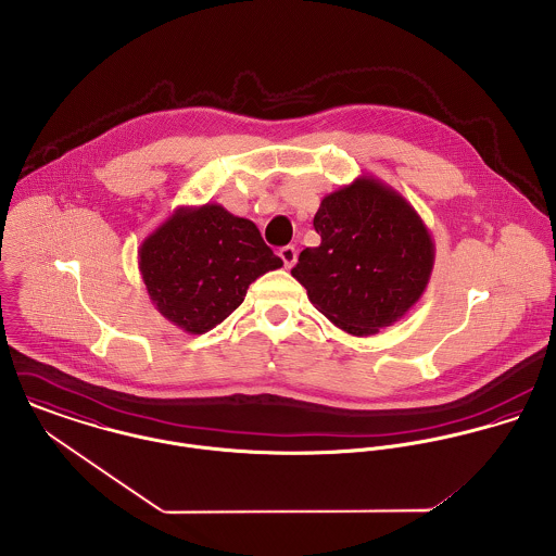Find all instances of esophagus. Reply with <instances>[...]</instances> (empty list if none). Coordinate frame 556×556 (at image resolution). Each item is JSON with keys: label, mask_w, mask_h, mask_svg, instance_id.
<instances>
[{"label": "esophagus", "mask_w": 556, "mask_h": 556, "mask_svg": "<svg viewBox=\"0 0 556 556\" xmlns=\"http://www.w3.org/2000/svg\"><path fill=\"white\" fill-rule=\"evenodd\" d=\"M280 258H282V263H285V267L287 269H291L293 265H295V261H298V250L293 248V245H285V248H280Z\"/></svg>", "instance_id": "1"}]
</instances>
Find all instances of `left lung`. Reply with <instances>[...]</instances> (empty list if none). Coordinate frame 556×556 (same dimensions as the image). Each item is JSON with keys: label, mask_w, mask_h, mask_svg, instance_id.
Returning <instances> with one entry per match:
<instances>
[{"label": "left lung", "mask_w": 556, "mask_h": 556, "mask_svg": "<svg viewBox=\"0 0 556 556\" xmlns=\"http://www.w3.org/2000/svg\"><path fill=\"white\" fill-rule=\"evenodd\" d=\"M320 245L291 269L320 315L351 336L394 325L424 295L434 241L413 205L372 175L327 194L315 216Z\"/></svg>", "instance_id": "8db88e82"}]
</instances>
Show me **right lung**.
<instances>
[{
  "instance_id": "obj_1",
  "label": "right lung",
  "mask_w": 556,
  "mask_h": 556,
  "mask_svg": "<svg viewBox=\"0 0 556 556\" xmlns=\"http://www.w3.org/2000/svg\"><path fill=\"white\" fill-rule=\"evenodd\" d=\"M282 267L256 225L218 203L177 207L139 248V269L162 317L205 333L229 317L248 287Z\"/></svg>"
}]
</instances>
